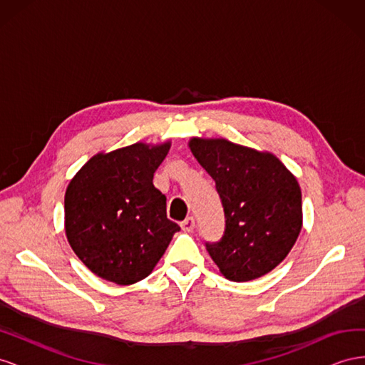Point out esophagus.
<instances>
[{"label":"esophagus","mask_w":365,"mask_h":365,"mask_svg":"<svg viewBox=\"0 0 365 365\" xmlns=\"http://www.w3.org/2000/svg\"><path fill=\"white\" fill-rule=\"evenodd\" d=\"M181 229H182L184 232H193V229H195V220L192 218V216H189V218L184 220V221L181 222Z\"/></svg>","instance_id":"1"}]
</instances>
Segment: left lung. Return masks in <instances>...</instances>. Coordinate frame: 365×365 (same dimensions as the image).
Here are the masks:
<instances>
[{
  "label": "left lung",
  "mask_w": 365,
  "mask_h": 365,
  "mask_svg": "<svg viewBox=\"0 0 365 365\" xmlns=\"http://www.w3.org/2000/svg\"><path fill=\"white\" fill-rule=\"evenodd\" d=\"M193 156L220 193L225 232L207 244L222 277L258 279L281 264L302 229L301 187L277 155L225 138L189 140Z\"/></svg>",
  "instance_id": "1"
}]
</instances>
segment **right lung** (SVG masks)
I'll return each mask as SVG.
<instances>
[{
  "label": "right lung",
  "mask_w": 365,
  "mask_h": 365,
  "mask_svg": "<svg viewBox=\"0 0 365 365\" xmlns=\"http://www.w3.org/2000/svg\"><path fill=\"white\" fill-rule=\"evenodd\" d=\"M172 141L98 152L68 182L64 230L86 267L106 281L130 285L153 272L180 225L167 220L165 196L153 173Z\"/></svg>",
  "instance_id": "right-lung-1"
}]
</instances>
